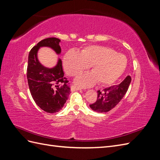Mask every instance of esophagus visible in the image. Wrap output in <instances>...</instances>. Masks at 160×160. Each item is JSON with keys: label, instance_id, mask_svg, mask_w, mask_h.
I'll list each match as a JSON object with an SVG mask.
<instances>
[{"label": "esophagus", "instance_id": "obj_1", "mask_svg": "<svg viewBox=\"0 0 160 160\" xmlns=\"http://www.w3.org/2000/svg\"><path fill=\"white\" fill-rule=\"evenodd\" d=\"M71 89L72 91H79V90H81V88H78V87L75 86V85H72V86L71 87Z\"/></svg>", "mask_w": 160, "mask_h": 160}]
</instances>
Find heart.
Here are the masks:
<instances>
[{
    "label": "heart",
    "mask_w": 160,
    "mask_h": 160,
    "mask_svg": "<svg viewBox=\"0 0 160 160\" xmlns=\"http://www.w3.org/2000/svg\"><path fill=\"white\" fill-rule=\"evenodd\" d=\"M127 64V58L122 53L99 45L87 47L80 53L69 51L63 59L64 69L71 77L91 67L92 72L81 75L75 79V83L82 88H88L98 82L103 86L112 84L123 73Z\"/></svg>",
    "instance_id": "b5f03b06"
}]
</instances>
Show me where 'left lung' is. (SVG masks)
Returning a JSON list of instances; mask_svg holds the SVG:
<instances>
[{
  "mask_svg": "<svg viewBox=\"0 0 160 160\" xmlns=\"http://www.w3.org/2000/svg\"><path fill=\"white\" fill-rule=\"evenodd\" d=\"M132 77L129 75L119 85L111 86L101 91H98V99L94 103L89 105L90 108L98 113H105L114 108L127 93Z\"/></svg>",
  "mask_w": 160,
  "mask_h": 160,
  "instance_id": "8db88e82",
  "label": "left lung"
}]
</instances>
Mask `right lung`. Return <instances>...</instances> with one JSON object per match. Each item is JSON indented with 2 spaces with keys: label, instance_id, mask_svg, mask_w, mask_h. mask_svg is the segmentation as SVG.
I'll list each match as a JSON object with an SVG mask.
<instances>
[{
  "label": "right lung",
  "instance_id": "1",
  "mask_svg": "<svg viewBox=\"0 0 160 160\" xmlns=\"http://www.w3.org/2000/svg\"><path fill=\"white\" fill-rule=\"evenodd\" d=\"M60 41L55 37L45 38L32 48L28 58L27 76L32 98L41 109L50 113L58 112L63 107L71 88L64 77L61 60L55 67L49 69L38 62L37 54L41 47H49L59 54Z\"/></svg>",
  "mask_w": 160,
  "mask_h": 160
}]
</instances>
